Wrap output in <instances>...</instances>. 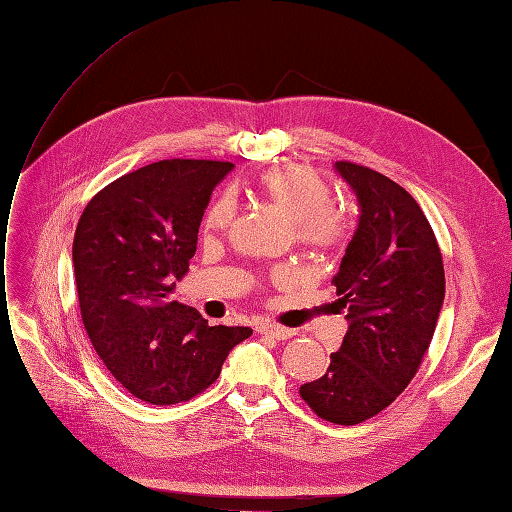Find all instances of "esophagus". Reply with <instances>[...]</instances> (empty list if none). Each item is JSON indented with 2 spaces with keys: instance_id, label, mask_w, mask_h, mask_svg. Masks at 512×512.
<instances>
[{
  "instance_id": "esophagus-1",
  "label": "esophagus",
  "mask_w": 512,
  "mask_h": 512,
  "mask_svg": "<svg viewBox=\"0 0 512 512\" xmlns=\"http://www.w3.org/2000/svg\"><path fill=\"white\" fill-rule=\"evenodd\" d=\"M259 335H270L274 339H289L295 335L293 329H287V327H280V325H257L255 329Z\"/></svg>"
}]
</instances>
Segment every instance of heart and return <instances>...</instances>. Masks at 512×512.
Returning a JSON list of instances; mask_svg holds the SVG:
<instances>
[{"label":"heart","mask_w":512,"mask_h":512,"mask_svg":"<svg viewBox=\"0 0 512 512\" xmlns=\"http://www.w3.org/2000/svg\"><path fill=\"white\" fill-rule=\"evenodd\" d=\"M257 194L263 202L289 217L297 242L312 249H331L346 236V215L331 200V187L308 166H285L263 173L257 179ZM236 198L225 192L204 217V234L219 238L236 221Z\"/></svg>","instance_id":"b5f03b06"}]
</instances>
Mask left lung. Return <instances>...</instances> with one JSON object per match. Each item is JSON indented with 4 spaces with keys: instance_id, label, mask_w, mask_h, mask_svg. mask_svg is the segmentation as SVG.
Returning a JSON list of instances; mask_svg holds the SVG:
<instances>
[{
    "instance_id": "1",
    "label": "left lung",
    "mask_w": 512,
    "mask_h": 512,
    "mask_svg": "<svg viewBox=\"0 0 512 512\" xmlns=\"http://www.w3.org/2000/svg\"><path fill=\"white\" fill-rule=\"evenodd\" d=\"M358 225L333 278L348 331L325 375L299 388L320 418L354 426L386 409L418 371L445 299L437 238L420 204L382 173L335 162Z\"/></svg>"
}]
</instances>
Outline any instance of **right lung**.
I'll return each instance as SVG.
<instances>
[{
    "mask_svg": "<svg viewBox=\"0 0 512 512\" xmlns=\"http://www.w3.org/2000/svg\"><path fill=\"white\" fill-rule=\"evenodd\" d=\"M234 168L215 160H160L94 196L75 227L73 274L90 342L137 399L175 405L211 386L249 327H208L168 301L196 253L215 185Z\"/></svg>",
    "mask_w": 512,
    "mask_h": 512,
    "instance_id": "obj_1",
    "label": "right lung"
}]
</instances>
